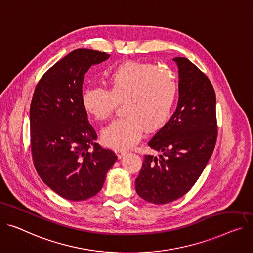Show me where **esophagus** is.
Wrapping results in <instances>:
<instances>
[{
  "instance_id": "obj_1",
  "label": "esophagus",
  "mask_w": 253,
  "mask_h": 253,
  "mask_svg": "<svg viewBox=\"0 0 253 253\" xmlns=\"http://www.w3.org/2000/svg\"><path fill=\"white\" fill-rule=\"evenodd\" d=\"M127 153H128L127 149H117L116 150V154H117V156H118V158H119V159H121Z\"/></svg>"
}]
</instances>
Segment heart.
Here are the masks:
<instances>
[{"mask_svg": "<svg viewBox=\"0 0 253 253\" xmlns=\"http://www.w3.org/2000/svg\"><path fill=\"white\" fill-rule=\"evenodd\" d=\"M108 89L91 87L82 93V106L98 121L113 117L119 103L124 114L103 132L105 143L123 149L135 144L144 127L155 130L169 119L177 96L175 77L151 63L126 62L107 76Z\"/></svg>", "mask_w": 253, "mask_h": 253, "instance_id": "1", "label": "heart"}]
</instances>
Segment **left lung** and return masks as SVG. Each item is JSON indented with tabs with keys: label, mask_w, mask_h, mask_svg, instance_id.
<instances>
[{
	"label": "left lung",
	"mask_w": 253,
	"mask_h": 253,
	"mask_svg": "<svg viewBox=\"0 0 253 253\" xmlns=\"http://www.w3.org/2000/svg\"><path fill=\"white\" fill-rule=\"evenodd\" d=\"M173 60L179 68L178 106L147 143L162 155H145L135 180L137 194L156 205L172 203L192 188L205 170L217 136L211 82L188 59Z\"/></svg>",
	"instance_id": "1"
}]
</instances>
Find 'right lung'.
<instances>
[{
	"label": "right lung",
	"instance_id": "add662e5",
	"mask_svg": "<svg viewBox=\"0 0 253 253\" xmlns=\"http://www.w3.org/2000/svg\"><path fill=\"white\" fill-rule=\"evenodd\" d=\"M110 55L78 48L42 76L30 104L33 165L42 180L65 199L79 201L102 189L117 160L97 142L81 102L84 74Z\"/></svg>",
	"mask_w": 253,
	"mask_h": 253
}]
</instances>
